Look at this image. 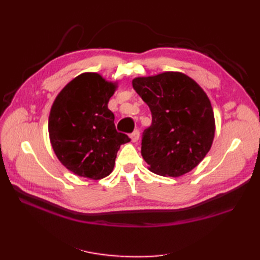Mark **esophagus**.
<instances>
[{"instance_id": "esophagus-1", "label": "esophagus", "mask_w": 260, "mask_h": 260, "mask_svg": "<svg viewBox=\"0 0 260 260\" xmlns=\"http://www.w3.org/2000/svg\"><path fill=\"white\" fill-rule=\"evenodd\" d=\"M139 138H140V132L138 130H135L130 135V139H131L132 142H137V141L139 140Z\"/></svg>"}]
</instances>
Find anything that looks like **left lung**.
I'll return each instance as SVG.
<instances>
[{"mask_svg":"<svg viewBox=\"0 0 260 260\" xmlns=\"http://www.w3.org/2000/svg\"><path fill=\"white\" fill-rule=\"evenodd\" d=\"M132 85L152 113L141 144L148 169L164 177H180L194 169L215 137L206 93L192 78L174 72L135 78Z\"/></svg>","mask_w":260,"mask_h":260,"instance_id":"obj_1","label":"left lung"}]
</instances>
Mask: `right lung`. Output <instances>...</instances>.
<instances>
[{
    "label": "right lung",
    "mask_w": 260,
    "mask_h": 260,
    "mask_svg": "<svg viewBox=\"0 0 260 260\" xmlns=\"http://www.w3.org/2000/svg\"><path fill=\"white\" fill-rule=\"evenodd\" d=\"M117 88L96 73L70 81L55 99L49 135L58 160L75 175L100 180L114 169L118 149L130 139L115 127L108 101Z\"/></svg>",
    "instance_id": "obj_1"
}]
</instances>
